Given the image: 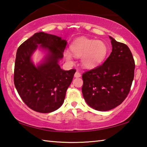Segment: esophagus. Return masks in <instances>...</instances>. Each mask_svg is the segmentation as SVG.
Returning a JSON list of instances; mask_svg holds the SVG:
<instances>
[{"mask_svg":"<svg viewBox=\"0 0 147 147\" xmlns=\"http://www.w3.org/2000/svg\"><path fill=\"white\" fill-rule=\"evenodd\" d=\"M80 76H81V74L78 71H76L75 74H74V77H75V78H79V77Z\"/></svg>","mask_w":147,"mask_h":147,"instance_id":"34e87169","label":"esophagus"}]
</instances>
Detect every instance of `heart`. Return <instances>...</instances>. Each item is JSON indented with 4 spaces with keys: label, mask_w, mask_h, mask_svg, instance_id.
Here are the masks:
<instances>
[{
    "label": "heart",
    "mask_w": 147,
    "mask_h": 147,
    "mask_svg": "<svg viewBox=\"0 0 147 147\" xmlns=\"http://www.w3.org/2000/svg\"><path fill=\"white\" fill-rule=\"evenodd\" d=\"M73 55L81 57V63L86 69H93L104 60L108 52V47L102 41H96L80 38L73 42L70 47ZM65 58L69 61L73 59V55L68 51L64 52Z\"/></svg>",
    "instance_id": "1"
}]
</instances>
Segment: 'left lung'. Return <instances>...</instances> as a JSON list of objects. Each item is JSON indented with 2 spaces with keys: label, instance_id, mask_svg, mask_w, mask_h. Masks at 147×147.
Segmentation results:
<instances>
[{
  "label": "left lung",
  "instance_id": "8db88e82",
  "mask_svg": "<svg viewBox=\"0 0 147 147\" xmlns=\"http://www.w3.org/2000/svg\"><path fill=\"white\" fill-rule=\"evenodd\" d=\"M112 52L103 64L82 74L83 96L96 110L108 111L123 102L134 77L135 62L126 45L109 36Z\"/></svg>",
  "mask_w": 147,
  "mask_h": 147
}]
</instances>
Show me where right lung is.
<instances>
[{
  "label": "right lung",
  "mask_w": 147,
  "mask_h": 147,
  "mask_svg": "<svg viewBox=\"0 0 147 147\" xmlns=\"http://www.w3.org/2000/svg\"><path fill=\"white\" fill-rule=\"evenodd\" d=\"M66 40L43 32L34 34L17 49L14 69V84L22 100L39 113H51L63 104L67 89L75 69L64 71L59 65L63 57ZM39 48L46 52L35 65L31 56Z\"/></svg>",
  "instance_id": "add662e5"
}]
</instances>
